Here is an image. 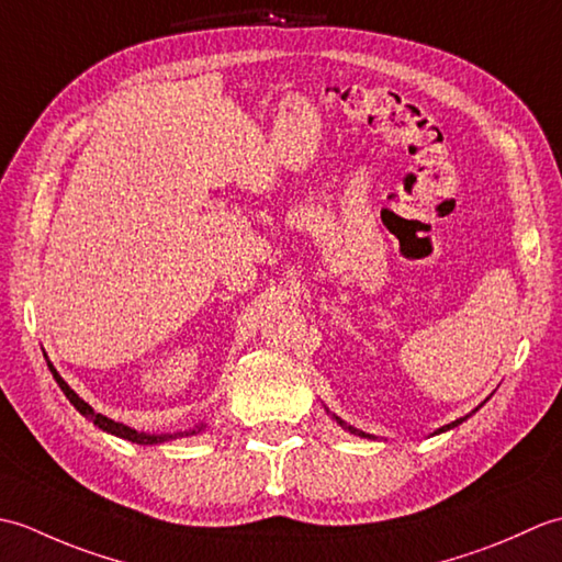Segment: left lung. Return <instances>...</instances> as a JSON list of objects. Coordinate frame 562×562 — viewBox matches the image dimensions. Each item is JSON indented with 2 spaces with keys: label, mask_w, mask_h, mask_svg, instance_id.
<instances>
[{
  "label": "left lung",
  "mask_w": 562,
  "mask_h": 562,
  "mask_svg": "<svg viewBox=\"0 0 562 562\" xmlns=\"http://www.w3.org/2000/svg\"><path fill=\"white\" fill-rule=\"evenodd\" d=\"M463 420H465V417H459V420H453L451 425H445V427H441V429H437V432H445V429H451V427H457V425H459V423H463ZM338 423H340V425H345L342 420H338ZM348 429H352V427H348ZM352 432H357V429H352ZM360 435L364 437V432H360Z\"/></svg>",
  "instance_id": "obj_1"
}]
</instances>
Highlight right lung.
I'll return each mask as SVG.
<instances>
[{
    "label": "right lung",
    "instance_id": "obj_1",
    "mask_svg": "<svg viewBox=\"0 0 562 562\" xmlns=\"http://www.w3.org/2000/svg\"><path fill=\"white\" fill-rule=\"evenodd\" d=\"M47 367H50V372H53V376H55V381H57V386L65 391V396L69 398V403L75 405V408H77L81 415H87L89 420H93V425H99L101 429H105V432H111V435H115V437H123V439H127V441H135V445H161V441H166V439L183 437V432H178V435H139V432H135V429H130V427L123 425V423H115V420H111V417H105V415H101V413H93L91 405H89L87 401H81V398L77 396V393L67 386V381L57 374V369H55L53 364H47ZM200 429H202V427L190 429V432H186V435H195V432H200Z\"/></svg>",
    "mask_w": 562,
    "mask_h": 562
}]
</instances>
